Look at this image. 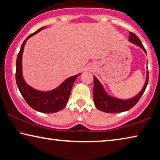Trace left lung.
Segmentation results:
<instances>
[{"label": "left lung", "instance_id": "1", "mask_svg": "<svg viewBox=\"0 0 160 160\" xmlns=\"http://www.w3.org/2000/svg\"><path fill=\"white\" fill-rule=\"evenodd\" d=\"M129 34L130 36L128 41L139 47L140 48H142L145 54H147L145 48L143 47L139 38L131 32H129ZM148 83V69L147 70V73H146L145 85L142 88V90L140 91V92L135 97H132V98L123 99L111 96L110 94H108L104 88L102 84L99 82V80L95 76H94L93 99L94 105H95L97 109L106 113H120L126 112V111L131 109L132 107H133L137 104V102L139 101L140 97L144 93Z\"/></svg>", "mask_w": 160, "mask_h": 160}]
</instances>
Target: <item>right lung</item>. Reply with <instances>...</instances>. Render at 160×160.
Returning a JSON list of instances; mask_svg holds the SVG:
<instances>
[{"label":"right lung","instance_id":"add662e5","mask_svg":"<svg viewBox=\"0 0 160 160\" xmlns=\"http://www.w3.org/2000/svg\"><path fill=\"white\" fill-rule=\"evenodd\" d=\"M47 27H43L29 35L21 46L16 61V83L22 96L32 109L42 113H55L63 109L68 101L70 91L75 80L81 73L65 80L57 88L49 91L36 90L27 84L22 75V54L25 44L31 37L37 34Z\"/></svg>","mask_w":160,"mask_h":160}]
</instances>
